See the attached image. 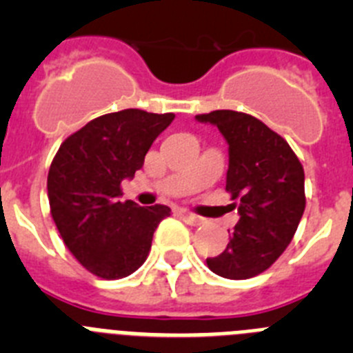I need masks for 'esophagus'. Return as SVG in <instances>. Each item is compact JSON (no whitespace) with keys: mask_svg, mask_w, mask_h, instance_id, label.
I'll return each instance as SVG.
<instances>
[{"mask_svg":"<svg viewBox=\"0 0 353 353\" xmlns=\"http://www.w3.org/2000/svg\"><path fill=\"white\" fill-rule=\"evenodd\" d=\"M179 214L182 215L183 219H185L187 223L191 224V226H199V224L203 223V219H201V217H199V215L192 214V212L185 210V208H179Z\"/></svg>","mask_w":353,"mask_h":353,"instance_id":"1","label":"esophagus"}]
</instances>
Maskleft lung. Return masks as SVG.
<instances>
[{"instance_id":"obj_1","label":"left lung","mask_w":353,"mask_h":353,"mask_svg":"<svg viewBox=\"0 0 353 353\" xmlns=\"http://www.w3.org/2000/svg\"><path fill=\"white\" fill-rule=\"evenodd\" d=\"M196 120L215 125L226 139V191L239 199L240 215L226 249L207 265L226 279H249L269 269L297 232L304 170L288 143L251 114L219 109Z\"/></svg>"}]
</instances>
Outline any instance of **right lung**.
I'll use <instances>...</instances> for the list:
<instances>
[{
  "label": "right lung",
  "instance_id": "right-lung-1",
  "mask_svg": "<svg viewBox=\"0 0 353 353\" xmlns=\"http://www.w3.org/2000/svg\"><path fill=\"white\" fill-rule=\"evenodd\" d=\"M173 113L123 109L88 121L68 136L48 174L51 215L68 251L102 279H121L145 263L166 205L139 207L120 201L125 179L143 168Z\"/></svg>",
  "mask_w": 353,
  "mask_h": 353
}]
</instances>
